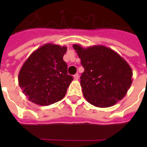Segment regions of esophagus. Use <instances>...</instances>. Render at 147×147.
<instances>
[{"instance_id": "34e87169", "label": "esophagus", "mask_w": 147, "mask_h": 147, "mask_svg": "<svg viewBox=\"0 0 147 147\" xmlns=\"http://www.w3.org/2000/svg\"><path fill=\"white\" fill-rule=\"evenodd\" d=\"M78 78H79V76H78V74H76V75H74V78L76 79V80H78Z\"/></svg>"}]
</instances>
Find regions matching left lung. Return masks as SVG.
I'll return each instance as SVG.
<instances>
[{"mask_svg": "<svg viewBox=\"0 0 147 147\" xmlns=\"http://www.w3.org/2000/svg\"><path fill=\"white\" fill-rule=\"evenodd\" d=\"M85 71L81 76L83 95L98 107H109L122 100L133 82V71L118 53L102 45L83 48L74 44Z\"/></svg>", "mask_w": 147, "mask_h": 147, "instance_id": "left-lung-1", "label": "left lung"}]
</instances>
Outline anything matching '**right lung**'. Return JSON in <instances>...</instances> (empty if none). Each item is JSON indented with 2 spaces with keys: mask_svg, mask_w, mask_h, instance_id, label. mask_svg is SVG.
<instances>
[{
  "mask_svg": "<svg viewBox=\"0 0 147 147\" xmlns=\"http://www.w3.org/2000/svg\"><path fill=\"white\" fill-rule=\"evenodd\" d=\"M67 47L47 43L27 58L18 75L23 93L36 105L48 106L62 100L73 80L63 60Z\"/></svg>",
  "mask_w": 147,
  "mask_h": 147,
  "instance_id": "obj_1",
  "label": "right lung"
}]
</instances>
